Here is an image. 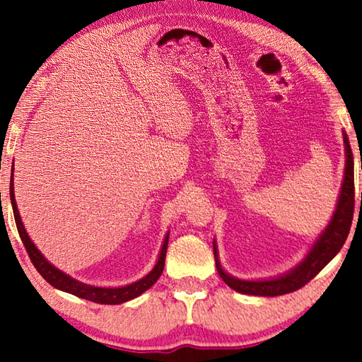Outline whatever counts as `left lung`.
Wrapping results in <instances>:
<instances>
[{
	"label": "left lung",
	"instance_id": "left-lung-1",
	"mask_svg": "<svg viewBox=\"0 0 362 362\" xmlns=\"http://www.w3.org/2000/svg\"><path fill=\"white\" fill-rule=\"evenodd\" d=\"M343 144H345V173H343V182L340 188L339 199H337L335 211L315 243L311 244L305 259L293 267L289 272H286L279 276L268 278V279H240L231 276L226 273L222 263L218 259L217 243L214 240V257H216L217 272L226 284L233 291L246 293V296H259V297H276L284 296L303 287L306 283H310L334 257L340 252V249L345 244L348 233L351 228V220L354 212V161L353 151L348 140L346 132H343ZM362 201V193H361Z\"/></svg>",
	"mask_w": 362,
	"mask_h": 362
}]
</instances>
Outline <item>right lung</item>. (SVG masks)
<instances>
[{
	"label": "right lung",
	"instance_id": "1",
	"mask_svg": "<svg viewBox=\"0 0 362 362\" xmlns=\"http://www.w3.org/2000/svg\"><path fill=\"white\" fill-rule=\"evenodd\" d=\"M11 175H12L11 177V188H9L11 204H12V211H14V218H16L17 230H19L21 240L23 243V246H25L30 260H32L35 268L38 269V273L41 274V276L45 278L49 284L56 287V289L69 292V293H71V296H76L79 298L89 300V302H95V303H102V305H119V303L129 302V300L139 297L140 293L148 291L150 287L159 279V276H161V273L164 269V260H166L169 231L166 233V236H164L163 246H161V250H159V255H158L155 267L151 268V272L148 274H145L142 279L136 281V283L119 286V287L90 286V284L81 283V281H78L75 278H71L70 274H66L62 272V269L54 267L52 263L40 252V249L35 246L33 241L30 240L25 226H23V223H22L19 209H17L16 196H14V164H12Z\"/></svg>",
	"mask_w": 362,
	"mask_h": 362
}]
</instances>
